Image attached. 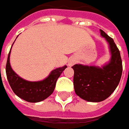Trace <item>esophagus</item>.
<instances>
[{"label": "esophagus", "instance_id": "34e87169", "mask_svg": "<svg viewBox=\"0 0 129 129\" xmlns=\"http://www.w3.org/2000/svg\"><path fill=\"white\" fill-rule=\"evenodd\" d=\"M69 65H70V66H72V65H73V63H72V62H70V63H69Z\"/></svg>", "mask_w": 129, "mask_h": 129}]
</instances>
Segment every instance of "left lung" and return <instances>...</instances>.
<instances>
[{"mask_svg":"<svg viewBox=\"0 0 129 129\" xmlns=\"http://www.w3.org/2000/svg\"><path fill=\"white\" fill-rule=\"evenodd\" d=\"M100 32L109 45L111 56L109 63L101 68L82 64L72 66L75 92L80 98L89 102H100L109 97L118 86L122 75L120 51L113 38L102 30Z\"/></svg>","mask_w":129,"mask_h":129,"instance_id":"left-lung-1","label":"left lung"}]
</instances>
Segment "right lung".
<instances>
[{
    "label": "right lung",
    "instance_id": "1",
    "mask_svg": "<svg viewBox=\"0 0 129 129\" xmlns=\"http://www.w3.org/2000/svg\"><path fill=\"white\" fill-rule=\"evenodd\" d=\"M10 54L11 51L8 53L6 66L8 83L16 95L30 103L42 101L51 95L55 89L57 79L67 68L66 66H64L53 70L49 76L43 81H28L20 78L13 71L10 64Z\"/></svg>",
    "mask_w": 129,
    "mask_h": 129
}]
</instances>
